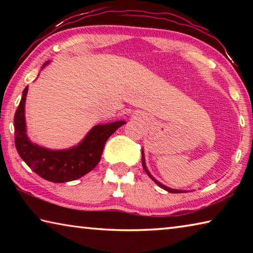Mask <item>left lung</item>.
<instances>
[{"label":"left lung","mask_w":253,"mask_h":253,"mask_svg":"<svg viewBox=\"0 0 253 253\" xmlns=\"http://www.w3.org/2000/svg\"><path fill=\"white\" fill-rule=\"evenodd\" d=\"M142 164H143V168H144V169H145V172H146V174L148 175L149 177H151L154 182H155L158 186L160 187H162V188H164L165 191H168V192H169V193H187V192H190V191H185V190H175V188H170V187H169V186H166V185H164V184H162L161 182H158L157 179L153 176V175L149 173V170L147 169V168H146V163H145V154H144V151H143V148H142Z\"/></svg>","instance_id":"8db88e82"}]
</instances>
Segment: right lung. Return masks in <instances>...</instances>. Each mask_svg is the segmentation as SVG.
<instances>
[{"label":"right lung","mask_w":253,"mask_h":253,"mask_svg":"<svg viewBox=\"0 0 253 253\" xmlns=\"http://www.w3.org/2000/svg\"><path fill=\"white\" fill-rule=\"evenodd\" d=\"M46 61L41 69L48 66ZM28 85L24 88L14 116L15 147L21 158L39 176L53 183H66L80 178L96 168L101 158L107 139L125 121H117L93 126L78 145L66 149H50L32 143L27 134L25 99Z\"/></svg>","instance_id":"1"}]
</instances>
